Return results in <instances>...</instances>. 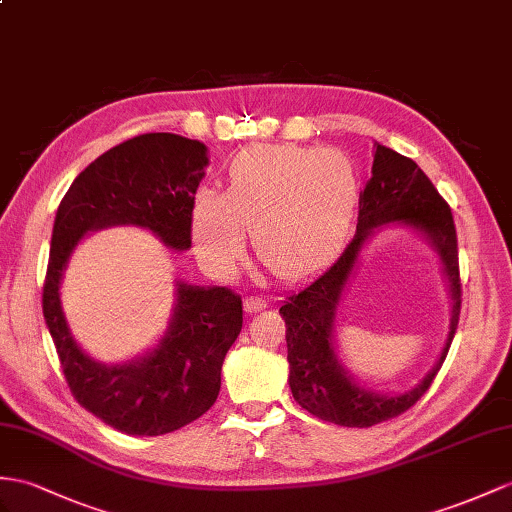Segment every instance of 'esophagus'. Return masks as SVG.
Instances as JSON below:
<instances>
[{"label": "esophagus", "mask_w": 512, "mask_h": 512, "mask_svg": "<svg viewBox=\"0 0 512 512\" xmlns=\"http://www.w3.org/2000/svg\"><path fill=\"white\" fill-rule=\"evenodd\" d=\"M245 313H258V310L267 308V299L265 297H258V295H252L245 299Z\"/></svg>", "instance_id": "obj_1"}]
</instances>
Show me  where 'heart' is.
Here are the masks:
<instances>
[{
  "mask_svg": "<svg viewBox=\"0 0 512 512\" xmlns=\"http://www.w3.org/2000/svg\"><path fill=\"white\" fill-rule=\"evenodd\" d=\"M356 197V169L339 152L297 145L247 149L230 165L226 191L193 195L197 258L217 276H228L249 230L260 263L282 280H297L332 256Z\"/></svg>",
  "mask_w": 512,
  "mask_h": 512,
  "instance_id": "b5f03b06",
  "label": "heart"
}]
</instances>
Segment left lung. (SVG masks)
<instances>
[{
  "mask_svg": "<svg viewBox=\"0 0 512 512\" xmlns=\"http://www.w3.org/2000/svg\"><path fill=\"white\" fill-rule=\"evenodd\" d=\"M389 225L406 227L433 247L453 299L451 330L435 367L413 390L400 394H380L360 385L335 350V313L346 284L370 236ZM280 315L286 323L291 393L310 415L345 428H369L402 415L428 391L458 326L460 278L452 210L415 160L373 143L371 178L358 197L354 239L326 271L286 295Z\"/></svg>",
  "mask_w": 512,
  "mask_h": 512,
  "instance_id": "left-lung-1",
  "label": "left lung"
}]
</instances>
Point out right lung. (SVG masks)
<instances>
[{"mask_svg":"<svg viewBox=\"0 0 512 512\" xmlns=\"http://www.w3.org/2000/svg\"><path fill=\"white\" fill-rule=\"evenodd\" d=\"M208 162V147L195 139L171 132L134 136L93 160L56 210L43 317L73 397L119 432L167 434L215 404L223 358L243 328L241 297L176 278V302L156 345L130 360L102 363L73 339L60 286L76 247L97 230L141 228L186 252L191 202Z\"/></svg>","mask_w":512,"mask_h":512,"instance_id":"obj_1","label":"right lung"}]
</instances>
